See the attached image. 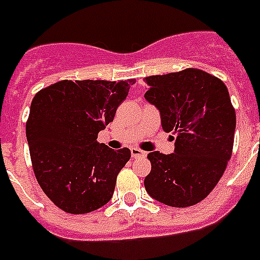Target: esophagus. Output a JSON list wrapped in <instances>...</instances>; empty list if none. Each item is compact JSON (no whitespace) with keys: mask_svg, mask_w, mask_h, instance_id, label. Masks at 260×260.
I'll return each instance as SVG.
<instances>
[{"mask_svg":"<svg viewBox=\"0 0 260 260\" xmlns=\"http://www.w3.org/2000/svg\"><path fill=\"white\" fill-rule=\"evenodd\" d=\"M130 151H132V156L134 157V158H139V157H146L147 156L146 152L142 151V149H139V148H137V147H133Z\"/></svg>","mask_w":260,"mask_h":260,"instance_id":"obj_1","label":"esophagus"}]
</instances>
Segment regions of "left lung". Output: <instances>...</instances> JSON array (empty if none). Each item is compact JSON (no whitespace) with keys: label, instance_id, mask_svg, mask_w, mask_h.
I'll use <instances>...</instances> for the list:
<instances>
[{"label":"left lung","instance_id":"8db88e82","mask_svg":"<svg viewBox=\"0 0 260 260\" xmlns=\"http://www.w3.org/2000/svg\"><path fill=\"white\" fill-rule=\"evenodd\" d=\"M144 94L161 114L164 132L175 138L174 153L151 152L144 187L152 199L187 208L208 197L232 156L236 112L223 81L201 70L144 78Z\"/></svg>","mask_w":260,"mask_h":260}]
</instances>
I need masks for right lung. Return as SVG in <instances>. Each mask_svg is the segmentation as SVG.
Here are the masks:
<instances>
[{"label": "right lung", "mask_w": 260, "mask_h": 260, "mask_svg": "<svg viewBox=\"0 0 260 260\" xmlns=\"http://www.w3.org/2000/svg\"><path fill=\"white\" fill-rule=\"evenodd\" d=\"M135 80L59 81L40 90L25 125L36 179L70 214L102 208L113 196L118 173L132 152L98 142Z\"/></svg>", "instance_id": "1"}]
</instances>
